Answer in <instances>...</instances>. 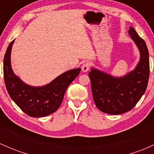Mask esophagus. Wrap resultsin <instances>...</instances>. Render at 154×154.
Wrapping results in <instances>:
<instances>
[{"mask_svg":"<svg viewBox=\"0 0 154 154\" xmlns=\"http://www.w3.org/2000/svg\"><path fill=\"white\" fill-rule=\"evenodd\" d=\"M90 67H91V63H90L89 62H85V63H84L82 64V70L84 72H88V70H89Z\"/></svg>","mask_w":154,"mask_h":154,"instance_id":"esophagus-1","label":"esophagus"}]
</instances>
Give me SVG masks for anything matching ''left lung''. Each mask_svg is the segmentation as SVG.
I'll return each mask as SVG.
<instances>
[{"instance_id": "left-lung-1", "label": "left lung", "mask_w": 154, "mask_h": 154, "mask_svg": "<svg viewBox=\"0 0 154 154\" xmlns=\"http://www.w3.org/2000/svg\"><path fill=\"white\" fill-rule=\"evenodd\" d=\"M129 35L140 51V60L134 71L122 78H114L94 69L88 74L95 106L106 114L118 115L131 110L148 86L150 65L147 46L132 27Z\"/></svg>"}]
</instances>
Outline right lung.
Returning a JSON list of instances; mask_svg holds the SVG:
<instances>
[{
	"instance_id": "obj_1",
	"label": "right lung",
	"mask_w": 154,
	"mask_h": 154,
	"mask_svg": "<svg viewBox=\"0 0 154 154\" xmlns=\"http://www.w3.org/2000/svg\"><path fill=\"white\" fill-rule=\"evenodd\" d=\"M14 40L11 42L3 60V77L11 99L22 110L32 117H43L59 109L69 84L78 76L81 69L62 74L43 87L27 85L14 75L11 67L10 55Z\"/></svg>"
}]
</instances>
